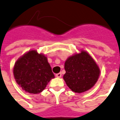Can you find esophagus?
I'll use <instances>...</instances> for the list:
<instances>
[{
  "label": "esophagus",
  "mask_w": 120,
  "mask_h": 120,
  "mask_svg": "<svg viewBox=\"0 0 120 120\" xmlns=\"http://www.w3.org/2000/svg\"><path fill=\"white\" fill-rule=\"evenodd\" d=\"M61 76H62V74H61V73H58V74H56V77H58V78H60V77H61Z\"/></svg>",
  "instance_id": "obj_1"
}]
</instances>
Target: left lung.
I'll return each instance as SVG.
<instances>
[{
  "instance_id": "left-lung-1",
  "label": "left lung",
  "mask_w": 120,
  "mask_h": 120,
  "mask_svg": "<svg viewBox=\"0 0 120 120\" xmlns=\"http://www.w3.org/2000/svg\"><path fill=\"white\" fill-rule=\"evenodd\" d=\"M66 74L63 79L72 91L81 93L91 89L98 81L100 69L86 51L70 56L64 64Z\"/></svg>"
}]
</instances>
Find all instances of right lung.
<instances>
[{
	"mask_svg": "<svg viewBox=\"0 0 120 120\" xmlns=\"http://www.w3.org/2000/svg\"><path fill=\"white\" fill-rule=\"evenodd\" d=\"M13 75L18 85L30 94L41 93L54 78L47 58L36 50H30L18 59Z\"/></svg>",
	"mask_w": 120,
	"mask_h": 120,
	"instance_id": "right-lung-1",
	"label": "right lung"
}]
</instances>
